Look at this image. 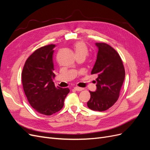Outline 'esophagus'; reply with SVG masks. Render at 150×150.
Segmentation results:
<instances>
[{"label": "esophagus", "mask_w": 150, "mask_h": 150, "mask_svg": "<svg viewBox=\"0 0 150 150\" xmlns=\"http://www.w3.org/2000/svg\"><path fill=\"white\" fill-rule=\"evenodd\" d=\"M74 89H75L76 91H81L84 90L83 88H79V87H75V88H74Z\"/></svg>", "instance_id": "34e87169"}]
</instances>
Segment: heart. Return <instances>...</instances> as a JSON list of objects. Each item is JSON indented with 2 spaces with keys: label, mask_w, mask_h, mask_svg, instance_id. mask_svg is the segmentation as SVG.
Here are the masks:
<instances>
[{
  "label": "heart",
  "mask_w": 150,
  "mask_h": 150,
  "mask_svg": "<svg viewBox=\"0 0 150 150\" xmlns=\"http://www.w3.org/2000/svg\"><path fill=\"white\" fill-rule=\"evenodd\" d=\"M74 47L76 55H84L86 56L88 53V47L87 45L83 41L76 42L74 44Z\"/></svg>",
  "instance_id": "b5f03b06"
}]
</instances>
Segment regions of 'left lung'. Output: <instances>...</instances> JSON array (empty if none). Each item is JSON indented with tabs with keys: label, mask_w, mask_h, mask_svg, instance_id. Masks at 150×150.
<instances>
[{
	"label": "left lung",
	"mask_w": 150,
	"mask_h": 150,
	"mask_svg": "<svg viewBox=\"0 0 150 150\" xmlns=\"http://www.w3.org/2000/svg\"><path fill=\"white\" fill-rule=\"evenodd\" d=\"M97 59L91 71L96 74L97 89L89 91L88 106L93 111H103L113 106L120 96L124 82L125 71L119 54L106 43L97 42Z\"/></svg>",
	"instance_id": "obj_1"
}]
</instances>
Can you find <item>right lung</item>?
Masks as SVG:
<instances>
[{"instance_id": "1", "label": "right lung", "mask_w": 150, "mask_h": 150, "mask_svg": "<svg viewBox=\"0 0 150 150\" xmlns=\"http://www.w3.org/2000/svg\"><path fill=\"white\" fill-rule=\"evenodd\" d=\"M56 45L38 49L26 60L22 72V83L28 100L40 114L50 116L60 111L69 88L56 87L52 78L53 53Z\"/></svg>"}]
</instances>
